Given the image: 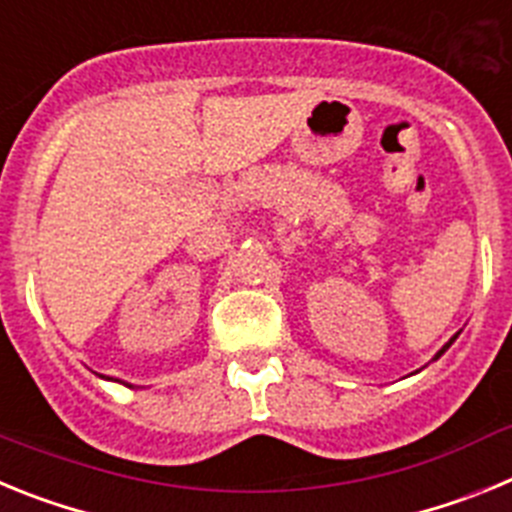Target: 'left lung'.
<instances>
[{"label":"left lung","instance_id":"1","mask_svg":"<svg viewBox=\"0 0 512 512\" xmlns=\"http://www.w3.org/2000/svg\"><path fill=\"white\" fill-rule=\"evenodd\" d=\"M451 341H454V338H451ZM451 341H449V343H446V346H443V348H441V351H438V354H436V359H438V356H441V354H443V351H446V348H449V346H451Z\"/></svg>","mask_w":512,"mask_h":512}]
</instances>
